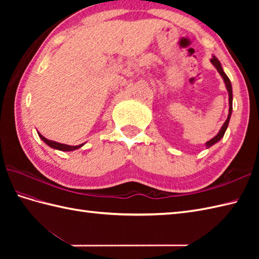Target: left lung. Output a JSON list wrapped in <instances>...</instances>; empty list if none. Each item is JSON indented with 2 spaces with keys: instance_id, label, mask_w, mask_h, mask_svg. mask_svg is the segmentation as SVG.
I'll return each mask as SVG.
<instances>
[{
  "instance_id": "left-lung-1",
  "label": "left lung",
  "mask_w": 259,
  "mask_h": 259,
  "mask_svg": "<svg viewBox=\"0 0 259 259\" xmlns=\"http://www.w3.org/2000/svg\"><path fill=\"white\" fill-rule=\"evenodd\" d=\"M210 62L214 65V68L217 69L219 74H221V75L223 76V79H224V81H225V84H226L227 91H228V96H229V113H228L227 120L225 121V123L223 124L222 129H221V131H219V133H218V135L214 136L211 140H209V141L206 142L207 148L211 147L212 145H214V144H216V142H218L219 140H221V139L223 138L225 133H226V129H227L228 123H229V120H230V115H232V111H233V89H232V83H230V80H229L228 76L226 75V73L224 72V70H223V68H222V64H221V62L218 61V59H217L216 57H212V59L210 60Z\"/></svg>"
}]
</instances>
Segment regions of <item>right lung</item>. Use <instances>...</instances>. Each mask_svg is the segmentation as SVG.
<instances>
[{
	"label": "right lung",
	"mask_w": 259,
	"mask_h": 259,
	"mask_svg": "<svg viewBox=\"0 0 259 259\" xmlns=\"http://www.w3.org/2000/svg\"><path fill=\"white\" fill-rule=\"evenodd\" d=\"M37 135L43 141L46 142L48 146H50L51 148H54V149H58V150H61V151H72V150H75V149H79V148L83 146V144L79 145V146H68V145L59 144V142H56V141H52V140H49V139L45 138V137H43L41 134L37 133Z\"/></svg>",
	"instance_id": "right-lung-1"
}]
</instances>
